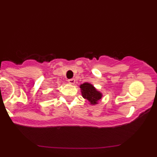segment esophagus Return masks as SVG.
<instances>
[{
    "mask_svg": "<svg viewBox=\"0 0 157 157\" xmlns=\"http://www.w3.org/2000/svg\"><path fill=\"white\" fill-rule=\"evenodd\" d=\"M68 82H69V83H71V84H74L75 82V80L74 78H72V79H69V80H68Z\"/></svg>",
    "mask_w": 157,
    "mask_h": 157,
    "instance_id": "esophagus-1",
    "label": "esophagus"
}]
</instances>
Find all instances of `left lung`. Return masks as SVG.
<instances>
[{"instance_id": "left-lung-1", "label": "left lung", "mask_w": 157, "mask_h": 157, "mask_svg": "<svg viewBox=\"0 0 157 157\" xmlns=\"http://www.w3.org/2000/svg\"><path fill=\"white\" fill-rule=\"evenodd\" d=\"M81 91H82V97L85 99L88 100L91 104L94 105L97 103V101L100 100L102 97L101 93L97 91L94 87L88 82H85L80 86Z\"/></svg>"}]
</instances>
